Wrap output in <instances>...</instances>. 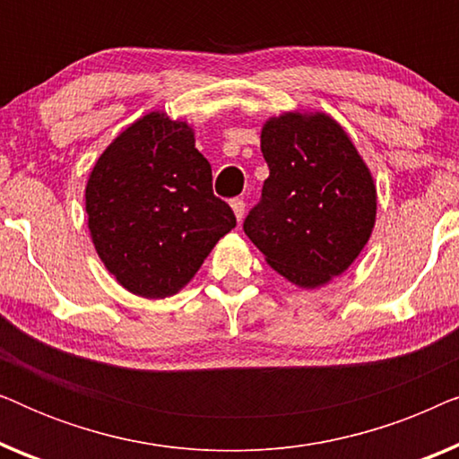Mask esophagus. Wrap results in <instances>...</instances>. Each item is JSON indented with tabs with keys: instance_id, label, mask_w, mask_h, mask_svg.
Instances as JSON below:
<instances>
[{
	"instance_id": "1",
	"label": "esophagus",
	"mask_w": 459,
	"mask_h": 459,
	"mask_svg": "<svg viewBox=\"0 0 459 459\" xmlns=\"http://www.w3.org/2000/svg\"><path fill=\"white\" fill-rule=\"evenodd\" d=\"M230 204H231V209H234V215L238 219V223H240L242 217H244V209H247V203H244L242 198H234Z\"/></svg>"
}]
</instances>
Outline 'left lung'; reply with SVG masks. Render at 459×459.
<instances>
[{"mask_svg":"<svg viewBox=\"0 0 459 459\" xmlns=\"http://www.w3.org/2000/svg\"><path fill=\"white\" fill-rule=\"evenodd\" d=\"M261 152L269 178L244 231L288 281L324 286L369 240L376 221L372 173L341 125L322 112L269 118Z\"/></svg>","mask_w":459,"mask_h":459,"instance_id":"obj_1","label":"left lung"}]
</instances>
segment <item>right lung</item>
Segmentation results:
<instances>
[{
  "mask_svg": "<svg viewBox=\"0 0 459 459\" xmlns=\"http://www.w3.org/2000/svg\"><path fill=\"white\" fill-rule=\"evenodd\" d=\"M85 211L106 269L143 299L181 290L236 228L234 211L212 194L211 165L190 125L165 112L142 117L104 150Z\"/></svg>",
  "mask_w": 459,
  "mask_h": 459,
  "instance_id": "obj_1",
  "label": "right lung"
}]
</instances>
